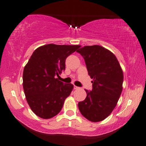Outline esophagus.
Masks as SVG:
<instances>
[{"mask_svg":"<svg viewBox=\"0 0 146 146\" xmlns=\"http://www.w3.org/2000/svg\"><path fill=\"white\" fill-rule=\"evenodd\" d=\"M74 89L75 90H78V89H79V87L76 86H74Z\"/></svg>","mask_w":146,"mask_h":146,"instance_id":"obj_1","label":"esophagus"}]
</instances>
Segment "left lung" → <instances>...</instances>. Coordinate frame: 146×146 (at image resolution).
Here are the masks:
<instances>
[{
  "mask_svg": "<svg viewBox=\"0 0 146 146\" xmlns=\"http://www.w3.org/2000/svg\"><path fill=\"white\" fill-rule=\"evenodd\" d=\"M77 52L84 57L93 79L92 90H85L87 96L78 103L79 110L92 122L102 121L112 112L121 94L123 70L115 55L100 46H86Z\"/></svg>",
  "mask_w": 146,
  "mask_h": 146,
  "instance_id": "obj_1",
  "label": "left lung"
}]
</instances>
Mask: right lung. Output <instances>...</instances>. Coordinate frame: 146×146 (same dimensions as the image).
Here are the masks:
<instances>
[{
  "label": "right lung",
  "mask_w": 146,
  "mask_h": 146,
  "mask_svg": "<svg viewBox=\"0 0 146 146\" xmlns=\"http://www.w3.org/2000/svg\"><path fill=\"white\" fill-rule=\"evenodd\" d=\"M79 45L49 44L34 50L23 73V87L29 107L42 119L52 118L61 110L65 99L71 94L73 85L56 78L65 69L67 56Z\"/></svg>",
  "instance_id": "right-lung-1"
}]
</instances>
